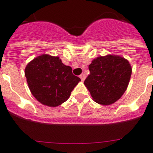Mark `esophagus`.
<instances>
[{
    "mask_svg": "<svg viewBox=\"0 0 153 153\" xmlns=\"http://www.w3.org/2000/svg\"><path fill=\"white\" fill-rule=\"evenodd\" d=\"M79 77H80V79H81L82 81H84V80H85V79H86V75H85L84 74H80V76Z\"/></svg>",
    "mask_w": 153,
    "mask_h": 153,
    "instance_id": "esophagus-1",
    "label": "esophagus"
}]
</instances>
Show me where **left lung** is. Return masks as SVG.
Listing matches in <instances>:
<instances>
[{"label":"left lung","mask_w":153,"mask_h":153,"mask_svg":"<svg viewBox=\"0 0 153 153\" xmlns=\"http://www.w3.org/2000/svg\"><path fill=\"white\" fill-rule=\"evenodd\" d=\"M89 70L91 74L84 84L94 101L104 105L113 104L123 95L132 74L128 60L114 55L94 59Z\"/></svg>","instance_id":"8db88e82"}]
</instances>
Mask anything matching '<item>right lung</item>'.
Wrapping results in <instances>:
<instances>
[{"label": "right lung", "instance_id": "add662e5", "mask_svg": "<svg viewBox=\"0 0 153 153\" xmlns=\"http://www.w3.org/2000/svg\"><path fill=\"white\" fill-rule=\"evenodd\" d=\"M25 77L31 93L37 101L48 106L59 105L69 98L81 79L72 74L58 56L42 55L25 67Z\"/></svg>", "mask_w": 153, "mask_h": 153}]
</instances>
